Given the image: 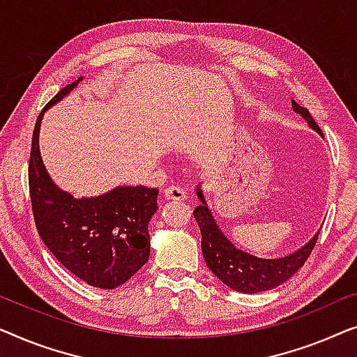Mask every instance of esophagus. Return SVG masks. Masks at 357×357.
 Instances as JSON below:
<instances>
[{"label":"esophagus","mask_w":357,"mask_h":357,"mask_svg":"<svg viewBox=\"0 0 357 357\" xmlns=\"http://www.w3.org/2000/svg\"><path fill=\"white\" fill-rule=\"evenodd\" d=\"M188 197V194H185V190L183 188H178V185H172V188H168L165 190V199L167 200H184Z\"/></svg>","instance_id":"1"}]
</instances>
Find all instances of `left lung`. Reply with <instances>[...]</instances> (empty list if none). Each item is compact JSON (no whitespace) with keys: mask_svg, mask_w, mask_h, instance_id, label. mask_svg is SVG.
Returning <instances> with one entry per match:
<instances>
[{"mask_svg":"<svg viewBox=\"0 0 357 357\" xmlns=\"http://www.w3.org/2000/svg\"><path fill=\"white\" fill-rule=\"evenodd\" d=\"M291 105H293L294 112L299 113L307 121L309 128L317 130L322 135V130L314 121V118L310 116L307 108L299 107L294 100ZM197 197L202 204L194 208V218L199 225L200 233H202V252L205 262L215 273V277L238 293L254 294L277 288L303 267L312 252L315 243H317L319 231L307 244L293 254L278 259L255 257V255L236 248L223 234V231L215 223L200 188H197Z\"/></svg>","mask_w":357,"mask_h":357,"instance_id":"1","label":"left lung"}]
</instances>
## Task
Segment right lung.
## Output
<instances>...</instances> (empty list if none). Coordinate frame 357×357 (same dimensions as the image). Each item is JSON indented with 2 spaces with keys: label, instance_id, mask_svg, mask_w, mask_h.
Segmentation results:
<instances>
[{
  "label": "right lung",
  "instance_id": "add662e5",
  "mask_svg": "<svg viewBox=\"0 0 357 357\" xmlns=\"http://www.w3.org/2000/svg\"><path fill=\"white\" fill-rule=\"evenodd\" d=\"M82 79L59 90L38 114L30 149V200L40 238L58 262L90 286L113 289L147 264L158 189L121 185L98 197L74 199L48 176L38 149L40 123Z\"/></svg>",
  "mask_w": 357,
  "mask_h": 357
}]
</instances>
